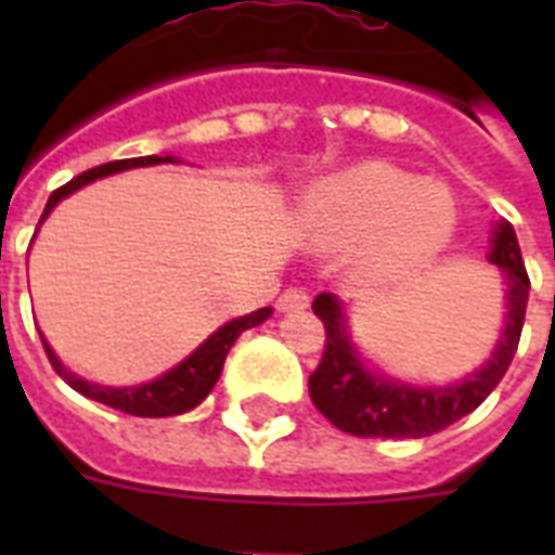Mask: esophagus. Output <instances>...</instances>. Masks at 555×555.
Listing matches in <instances>:
<instances>
[{
	"instance_id": "obj_1",
	"label": "esophagus",
	"mask_w": 555,
	"mask_h": 555,
	"mask_svg": "<svg viewBox=\"0 0 555 555\" xmlns=\"http://www.w3.org/2000/svg\"><path fill=\"white\" fill-rule=\"evenodd\" d=\"M308 302H311V299H308V294H305V291H296V287H291V291H285V294L279 296L276 308L282 313H299L308 308Z\"/></svg>"
}]
</instances>
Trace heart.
<instances>
[{
	"instance_id": "1",
	"label": "heart",
	"mask_w": 555,
	"mask_h": 555,
	"mask_svg": "<svg viewBox=\"0 0 555 555\" xmlns=\"http://www.w3.org/2000/svg\"><path fill=\"white\" fill-rule=\"evenodd\" d=\"M457 209L443 186L369 160L325 178L299 212L305 238L325 250L357 248L371 279L400 282L438 261L455 235Z\"/></svg>"
}]
</instances>
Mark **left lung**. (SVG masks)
Instances as JSON below:
<instances>
[{"mask_svg": "<svg viewBox=\"0 0 555 555\" xmlns=\"http://www.w3.org/2000/svg\"><path fill=\"white\" fill-rule=\"evenodd\" d=\"M490 261L507 279V322L490 360L452 386H409L374 374L348 337L343 302L334 294L317 296L313 313L325 325V351L308 377L313 405L357 438H426L475 412L507 374L525 328L530 279L507 221L495 227Z\"/></svg>", "mask_w": 555, "mask_h": 555, "instance_id": "left-lung-1", "label": "left lung"}]
</instances>
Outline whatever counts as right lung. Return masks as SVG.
Wrapping results in <instances>:
<instances>
[{"label":"right lung","mask_w":555,"mask_h":555,"mask_svg":"<svg viewBox=\"0 0 555 555\" xmlns=\"http://www.w3.org/2000/svg\"><path fill=\"white\" fill-rule=\"evenodd\" d=\"M172 160H176L172 155H167V158H160V155H146V158L112 160V164L89 169V172L72 178L68 184L51 192V198H48L46 212L39 218V224L46 221L48 212H51L65 195H72L74 190H80V186L91 184V181H98V178L115 176L120 169L155 167V164H172ZM270 313H273L270 308H259V311L247 313V317H238V320L227 322V325H221L212 337L204 339V343L186 357L184 363H178L176 369H169L167 374H160V377L152 379V383L129 388L98 386V383H89V379L77 377L74 371H68L60 360H56V354L51 351V346H48L46 339H42V346H46V354L48 360H51V365H54L56 374H60L74 391H80L82 397L112 405V409H120V412L126 414H134V417H169V414L190 412V409H195V405L212 391V386H216L218 377H221V369H224L227 351L233 348L235 339L242 337V331L261 325ZM39 337H42V334H39Z\"/></svg>","instance_id":"1"}]
</instances>
